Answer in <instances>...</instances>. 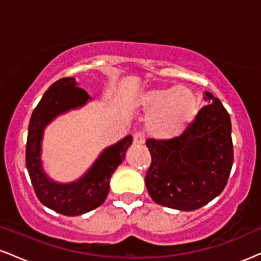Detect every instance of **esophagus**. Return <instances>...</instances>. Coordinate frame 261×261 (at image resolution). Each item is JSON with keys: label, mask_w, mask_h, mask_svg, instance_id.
<instances>
[{"label": "esophagus", "mask_w": 261, "mask_h": 261, "mask_svg": "<svg viewBox=\"0 0 261 261\" xmlns=\"http://www.w3.org/2000/svg\"><path fill=\"white\" fill-rule=\"evenodd\" d=\"M133 137H134V145L142 146L143 143H145V135L141 133V131H136V133L133 135Z\"/></svg>", "instance_id": "1"}]
</instances>
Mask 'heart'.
<instances>
[{"instance_id":"b5f03b06","label":"heart","mask_w":261,"mask_h":261,"mask_svg":"<svg viewBox=\"0 0 261 261\" xmlns=\"http://www.w3.org/2000/svg\"><path fill=\"white\" fill-rule=\"evenodd\" d=\"M141 104L151 112V131L162 139L181 135L196 120L200 110L195 93L182 86L149 89L141 95Z\"/></svg>"}]
</instances>
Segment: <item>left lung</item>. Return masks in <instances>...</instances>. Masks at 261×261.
Returning <instances> with one entry per match:
<instances>
[{
    "mask_svg": "<svg viewBox=\"0 0 261 261\" xmlns=\"http://www.w3.org/2000/svg\"><path fill=\"white\" fill-rule=\"evenodd\" d=\"M208 104L179 137L148 139L151 166L146 188L154 202L166 207L194 211L220 195L233 164L229 114L210 92Z\"/></svg>",
    "mask_w": 261,
    "mask_h": 261,
    "instance_id": "obj_1",
    "label": "left lung"
}]
</instances>
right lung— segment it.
I'll return each mask as SVG.
<instances>
[{
    "label": "right lung",
    "mask_w": 261,
    "mask_h": 261,
    "mask_svg": "<svg viewBox=\"0 0 261 261\" xmlns=\"http://www.w3.org/2000/svg\"><path fill=\"white\" fill-rule=\"evenodd\" d=\"M89 99L88 93L77 87L74 77H65L44 93L29 121L25 164L32 185L43 205L65 216H80L106 201L110 178L133 143V136L128 135L104 149L92 168L76 181L60 184L45 174L40 160L44 128L60 114L85 106Z\"/></svg>",
    "instance_id": "obj_1"
}]
</instances>
